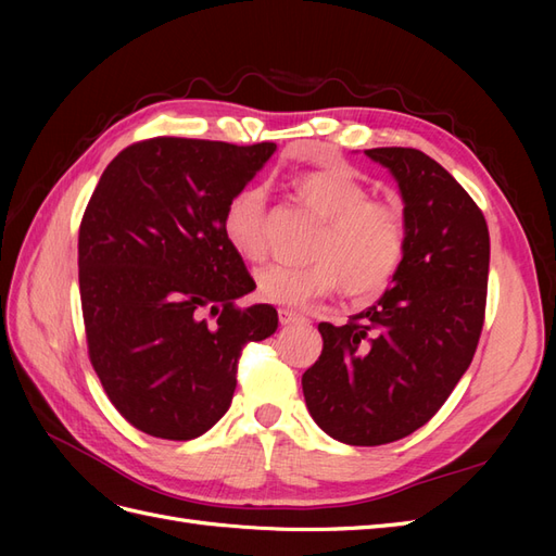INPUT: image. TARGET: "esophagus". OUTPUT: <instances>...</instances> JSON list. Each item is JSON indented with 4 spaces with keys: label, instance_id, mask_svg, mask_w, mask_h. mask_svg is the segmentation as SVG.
I'll return each mask as SVG.
<instances>
[{
    "label": "esophagus",
    "instance_id": "esophagus-1",
    "mask_svg": "<svg viewBox=\"0 0 556 556\" xmlns=\"http://www.w3.org/2000/svg\"><path fill=\"white\" fill-rule=\"evenodd\" d=\"M278 319L280 325H294V323H306V317L292 311V308H278Z\"/></svg>",
    "mask_w": 556,
    "mask_h": 556
}]
</instances>
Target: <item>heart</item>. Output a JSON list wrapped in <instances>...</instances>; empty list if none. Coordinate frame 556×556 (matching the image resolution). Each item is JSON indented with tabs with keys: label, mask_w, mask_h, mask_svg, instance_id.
Listing matches in <instances>:
<instances>
[{
	"label": "heart",
	"mask_w": 556,
	"mask_h": 556,
	"mask_svg": "<svg viewBox=\"0 0 556 556\" xmlns=\"http://www.w3.org/2000/svg\"><path fill=\"white\" fill-rule=\"evenodd\" d=\"M296 197L323 223L311 243L308 264H271L255 274L257 296L268 304H304L336 285L352 299L382 292L406 257V220L345 169L306 172L292 180ZM266 190L243 185L227 201L223 233L248 262L266 255Z\"/></svg>",
	"instance_id": "obj_1"
}]
</instances>
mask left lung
I'll return each mask as SVG.
<instances>
[{
  "mask_svg": "<svg viewBox=\"0 0 556 556\" xmlns=\"http://www.w3.org/2000/svg\"><path fill=\"white\" fill-rule=\"evenodd\" d=\"M364 153L399 182L406 257L374 306L319 323L323 355L301 378L317 427L348 445H384L425 427L476 355L490 276L484 215L415 148Z\"/></svg>",
  "mask_w": 556,
  "mask_h": 556,
  "instance_id": "obj_1",
  "label": "left lung"
}]
</instances>
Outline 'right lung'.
Returning <instances> with one entry per match:
<instances>
[{"mask_svg": "<svg viewBox=\"0 0 556 556\" xmlns=\"http://www.w3.org/2000/svg\"><path fill=\"white\" fill-rule=\"evenodd\" d=\"M274 153L268 141L131 143L83 213L88 355L117 413L155 439L206 433L229 408L243 345L278 329L274 306H237L255 280L223 233L229 197Z\"/></svg>", "mask_w": 556, "mask_h": 556, "instance_id": "right-lung-1", "label": "right lung"}]
</instances>
